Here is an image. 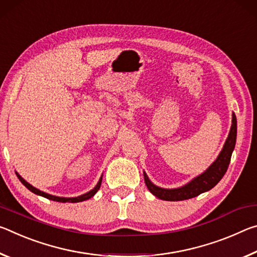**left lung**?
Wrapping results in <instances>:
<instances>
[{
  "label": "left lung",
  "mask_w": 257,
  "mask_h": 257,
  "mask_svg": "<svg viewBox=\"0 0 257 257\" xmlns=\"http://www.w3.org/2000/svg\"><path fill=\"white\" fill-rule=\"evenodd\" d=\"M235 139H237V118L235 115L232 113V124L229 132L228 139H226L223 149L218 155L216 161L214 162L203 174L197 176L190 182L187 183L186 186L176 188V189H164L159 188L151 182L148 175L144 172L145 182L149 191L156 196L157 198L168 201H179L193 198V197L199 196L200 193L211 190L216 184L220 182V180L223 178L226 170H228L231 155L235 146Z\"/></svg>",
  "instance_id": "1"
}]
</instances>
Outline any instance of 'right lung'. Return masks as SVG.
<instances>
[{
  "mask_svg": "<svg viewBox=\"0 0 257 257\" xmlns=\"http://www.w3.org/2000/svg\"><path fill=\"white\" fill-rule=\"evenodd\" d=\"M17 174V176H18V179L20 180V182H22L25 187H26L28 190H31L32 192H34L35 193V195H39V196H42V197H44V198H48V199H50V200H54V201H60V203H79V201H84V200H87V199H90L91 197H93L95 193H96V191L99 190L100 189V186H101V181H102V176H101L100 178V180H99V182H98V184H96V186L92 189L91 191H89V192H86V193H84V195H82V196H78V197H74V198H65V197H57V196H52V195H49V193H46V192H43V191H41V190H39V189H36L35 187H33L32 184H29L27 181H25L22 176H20L18 173H16Z\"/></svg>",
  "mask_w": 257,
  "mask_h": 257,
  "instance_id": "add662e5",
  "label": "right lung"
}]
</instances>
